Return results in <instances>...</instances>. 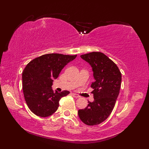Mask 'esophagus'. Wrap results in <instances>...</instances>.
<instances>
[{
  "label": "esophagus",
  "mask_w": 149,
  "mask_h": 149,
  "mask_svg": "<svg viewBox=\"0 0 149 149\" xmlns=\"http://www.w3.org/2000/svg\"><path fill=\"white\" fill-rule=\"evenodd\" d=\"M72 95L74 97H75V98H79V95H77V94H76V93H72Z\"/></svg>",
  "instance_id": "esophagus-1"
}]
</instances>
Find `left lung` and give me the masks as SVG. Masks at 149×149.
Masks as SVG:
<instances>
[{
	"instance_id": "obj_1",
	"label": "left lung",
	"mask_w": 149,
	"mask_h": 149,
	"mask_svg": "<svg viewBox=\"0 0 149 149\" xmlns=\"http://www.w3.org/2000/svg\"><path fill=\"white\" fill-rule=\"evenodd\" d=\"M80 57L91 65L95 81L91 85L94 101L79 109L78 115L87 125H97L107 119L114 108L121 87V74L104 54L93 52Z\"/></svg>"
}]
</instances>
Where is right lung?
<instances>
[{
    "label": "right lung",
    "mask_w": 149,
    "mask_h": 149,
    "mask_svg": "<svg viewBox=\"0 0 149 149\" xmlns=\"http://www.w3.org/2000/svg\"><path fill=\"white\" fill-rule=\"evenodd\" d=\"M77 55L60 54H44L30 62L22 72L24 96L28 108L37 116L46 117L57 111L61 98L70 93L54 91V79Z\"/></svg>",
    "instance_id": "obj_1"
}]
</instances>
